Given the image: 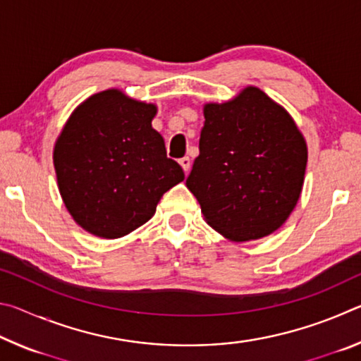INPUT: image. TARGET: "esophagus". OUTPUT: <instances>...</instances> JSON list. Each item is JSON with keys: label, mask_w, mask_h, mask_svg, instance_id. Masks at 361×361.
<instances>
[{"label": "esophagus", "mask_w": 361, "mask_h": 361, "mask_svg": "<svg viewBox=\"0 0 361 361\" xmlns=\"http://www.w3.org/2000/svg\"><path fill=\"white\" fill-rule=\"evenodd\" d=\"M180 166L185 170V173L189 172V167H191V159L189 157H181L180 159Z\"/></svg>", "instance_id": "1"}]
</instances>
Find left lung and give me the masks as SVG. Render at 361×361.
<instances>
[{"label":"left lung","instance_id":"obj_1","mask_svg":"<svg viewBox=\"0 0 361 361\" xmlns=\"http://www.w3.org/2000/svg\"><path fill=\"white\" fill-rule=\"evenodd\" d=\"M199 156L186 186L213 229L234 242L282 226L302 189L307 148L290 114L262 90L204 108Z\"/></svg>","mask_w":361,"mask_h":361}]
</instances>
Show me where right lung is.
Listing matches in <instances>:
<instances>
[{
    "mask_svg": "<svg viewBox=\"0 0 361 361\" xmlns=\"http://www.w3.org/2000/svg\"><path fill=\"white\" fill-rule=\"evenodd\" d=\"M154 114V105L105 90L78 106L60 133L54 149L60 194L90 234H129L154 215L164 192L185 180L152 129Z\"/></svg>",
    "mask_w": 361,
    "mask_h": 361,
    "instance_id": "right-lung-1",
    "label": "right lung"
}]
</instances>
